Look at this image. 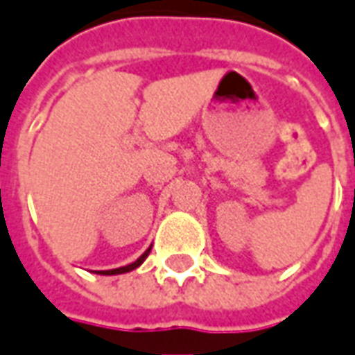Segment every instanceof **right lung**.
Wrapping results in <instances>:
<instances>
[{
    "label": "right lung",
    "instance_id": "obj_1",
    "mask_svg": "<svg viewBox=\"0 0 355 355\" xmlns=\"http://www.w3.org/2000/svg\"><path fill=\"white\" fill-rule=\"evenodd\" d=\"M148 254H150V248L140 256L139 260L137 261H132V263H128V266H123V268H116V270H103V272H95V273H99V275H119V273H127V272H132V270H137L139 268L140 263L142 261L146 260L148 258Z\"/></svg>",
    "mask_w": 355,
    "mask_h": 355
}]
</instances>
